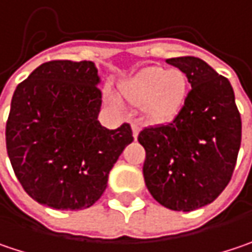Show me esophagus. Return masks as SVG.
Instances as JSON below:
<instances>
[{
	"label": "esophagus",
	"instance_id": "esophagus-1",
	"mask_svg": "<svg viewBox=\"0 0 252 252\" xmlns=\"http://www.w3.org/2000/svg\"><path fill=\"white\" fill-rule=\"evenodd\" d=\"M131 128H132V135H134V138L137 140V137H138V132H140L141 126L138 123H132L131 124Z\"/></svg>",
	"mask_w": 252,
	"mask_h": 252
}]
</instances>
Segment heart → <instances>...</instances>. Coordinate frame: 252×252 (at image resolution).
<instances>
[{
  "instance_id": "1",
  "label": "heart",
  "mask_w": 252,
  "mask_h": 252,
  "mask_svg": "<svg viewBox=\"0 0 252 252\" xmlns=\"http://www.w3.org/2000/svg\"><path fill=\"white\" fill-rule=\"evenodd\" d=\"M120 93L128 104L141 107L147 121L164 124L172 121L184 108L188 78L180 68L148 67L121 82ZM107 101L118 105L111 94H107Z\"/></svg>"
}]
</instances>
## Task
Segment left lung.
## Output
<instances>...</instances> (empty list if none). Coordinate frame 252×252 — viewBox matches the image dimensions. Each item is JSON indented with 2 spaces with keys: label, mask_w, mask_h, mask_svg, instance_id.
<instances>
[{
  "label": "left lung",
  "mask_w": 252,
  "mask_h": 252,
  "mask_svg": "<svg viewBox=\"0 0 252 252\" xmlns=\"http://www.w3.org/2000/svg\"><path fill=\"white\" fill-rule=\"evenodd\" d=\"M191 84L184 108L167 124L138 134L151 195L174 211L211 204L228 185L241 145V117L229 81L195 57L165 60Z\"/></svg>",
  "instance_id": "8db88e82"
}]
</instances>
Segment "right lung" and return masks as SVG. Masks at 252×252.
Masks as SVG:
<instances>
[{
  "label": "right lung",
  "mask_w": 252,
  "mask_h": 252,
  "mask_svg": "<svg viewBox=\"0 0 252 252\" xmlns=\"http://www.w3.org/2000/svg\"><path fill=\"white\" fill-rule=\"evenodd\" d=\"M101 78L93 61H50L15 90L7 153L25 192L55 210H85L99 200L128 144L131 126L98 121Z\"/></svg>",
  "instance_id": "obj_1"
}]
</instances>
